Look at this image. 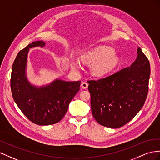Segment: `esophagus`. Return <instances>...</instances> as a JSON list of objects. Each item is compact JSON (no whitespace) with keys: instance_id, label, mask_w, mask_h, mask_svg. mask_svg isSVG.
<instances>
[{"instance_id":"esophagus-1","label":"esophagus","mask_w":160,"mask_h":160,"mask_svg":"<svg viewBox=\"0 0 160 160\" xmlns=\"http://www.w3.org/2000/svg\"><path fill=\"white\" fill-rule=\"evenodd\" d=\"M88 83L87 82H83L81 84V87H82V88H87V87H88Z\"/></svg>"}]
</instances>
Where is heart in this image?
Here are the masks:
<instances>
[{"label":"heart","mask_w":160,"mask_h":160,"mask_svg":"<svg viewBox=\"0 0 160 160\" xmlns=\"http://www.w3.org/2000/svg\"><path fill=\"white\" fill-rule=\"evenodd\" d=\"M84 63H94L93 73L97 76H103L111 72L118 63V57L113 48L99 47L84 52L81 56Z\"/></svg>","instance_id":"b5f03b06"}]
</instances>
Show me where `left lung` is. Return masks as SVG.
I'll return each instance as SVG.
<instances>
[{"label":"left lung","instance_id":"obj_1","mask_svg":"<svg viewBox=\"0 0 160 160\" xmlns=\"http://www.w3.org/2000/svg\"><path fill=\"white\" fill-rule=\"evenodd\" d=\"M137 54L130 67L88 81L92 113L99 124L120 128L133 119L144 105L149 90L150 63L141 48Z\"/></svg>","mask_w":160,"mask_h":160}]
</instances>
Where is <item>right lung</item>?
<instances>
[{
	"label": "right lung",
	"mask_w": 160,
	"mask_h": 160,
	"mask_svg": "<svg viewBox=\"0 0 160 160\" xmlns=\"http://www.w3.org/2000/svg\"><path fill=\"white\" fill-rule=\"evenodd\" d=\"M43 41H36L20 51L14 61L11 76V88L15 102L28 120L38 125L59 122L66 113L69 104L80 91L81 81L56 80L37 88L30 84L26 76L29 48L44 47Z\"/></svg>",
	"instance_id": "add662e5"
}]
</instances>
